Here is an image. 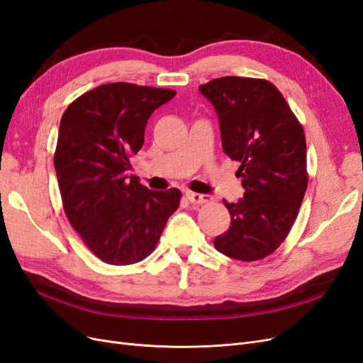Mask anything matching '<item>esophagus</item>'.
<instances>
[{
    "label": "esophagus",
    "instance_id": "1",
    "mask_svg": "<svg viewBox=\"0 0 363 363\" xmlns=\"http://www.w3.org/2000/svg\"><path fill=\"white\" fill-rule=\"evenodd\" d=\"M186 199H188L192 204H206L212 200V196L208 195H203V194H196V192H192V191H186Z\"/></svg>",
    "mask_w": 363,
    "mask_h": 363
}]
</instances>
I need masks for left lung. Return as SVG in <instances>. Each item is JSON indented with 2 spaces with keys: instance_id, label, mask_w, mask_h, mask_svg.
<instances>
[{
  "instance_id": "1",
  "label": "left lung",
  "mask_w": 363,
  "mask_h": 363,
  "mask_svg": "<svg viewBox=\"0 0 363 363\" xmlns=\"http://www.w3.org/2000/svg\"><path fill=\"white\" fill-rule=\"evenodd\" d=\"M200 92L215 107L224 152L239 162L245 189L238 203L224 201L232 224L213 245L236 260L265 259L289 235L307 189L303 125L265 79L221 77Z\"/></svg>"
}]
</instances>
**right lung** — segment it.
Segmentation results:
<instances>
[{
  "instance_id": "1",
  "label": "right lung",
  "mask_w": 363,
  "mask_h": 363,
  "mask_svg": "<svg viewBox=\"0 0 363 363\" xmlns=\"http://www.w3.org/2000/svg\"><path fill=\"white\" fill-rule=\"evenodd\" d=\"M175 91L107 83L74 100L60 119L54 151L65 215L94 255L111 265H131L155 251L182 192L150 191L130 159L144 145L151 113Z\"/></svg>"
}]
</instances>
